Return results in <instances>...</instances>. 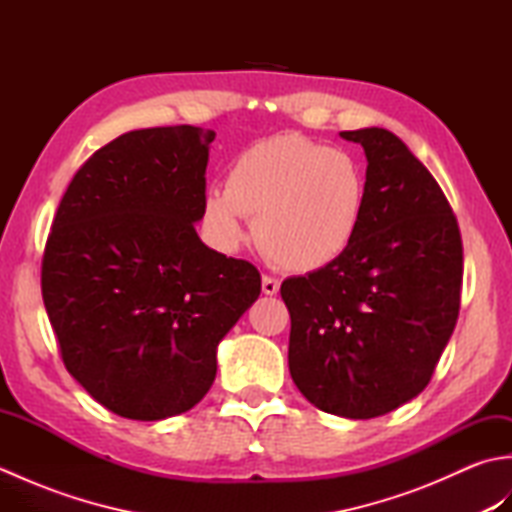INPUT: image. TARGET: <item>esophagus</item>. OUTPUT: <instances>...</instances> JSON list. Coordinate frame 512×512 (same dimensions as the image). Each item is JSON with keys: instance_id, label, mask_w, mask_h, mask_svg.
<instances>
[{"instance_id": "obj_1", "label": "esophagus", "mask_w": 512, "mask_h": 512, "mask_svg": "<svg viewBox=\"0 0 512 512\" xmlns=\"http://www.w3.org/2000/svg\"><path fill=\"white\" fill-rule=\"evenodd\" d=\"M262 290H264V295H277L279 292V281L275 279V277H268V275H264L262 277Z\"/></svg>"}]
</instances>
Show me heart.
Segmentation results:
<instances>
[{
    "instance_id": "b5f03b06",
    "label": "heart",
    "mask_w": 512,
    "mask_h": 512,
    "mask_svg": "<svg viewBox=\"0 0 512 512\" xmlns=\"http://www.w3.org/2000/svg\"><path fill=\"white\" fill-rule=\"evenodd\" d=\"M367 202L365 171L352 154L301 134L246 147L228 167L226 189L204 195V224L224 248L246 239V217L270 262L312 273L350 250Z\"/></svg>"
}]
</instances>
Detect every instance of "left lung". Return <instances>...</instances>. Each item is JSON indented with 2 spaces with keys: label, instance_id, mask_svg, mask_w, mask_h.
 I'll return each mask as SVG.
<instances>
[{
  "label": "left lung",
  "instance_id": "8db88e82",
  "mask_svg": "<svg viewBox=\"0 0 512 512\" xmlns=\"http://www.w3.org/2000/svg\"><path fill=\"white\" fill-rule=\"evenodd\" d=\"M367 158L363 224L330 266L281 284L288 367L314 407L367 420L429 385L460 312L462 237L429 169L383 127L341 132Z\"/></svg>",
  "mask_w": 512,
  "mask_h": 512
}]
</instances>
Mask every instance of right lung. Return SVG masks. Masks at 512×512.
<instances>
[{"label":"right lung","instance_id":"add662e5","mask_svg":"<svg viewBox=\"0 0 512 512\" xmlns=\"http://www.w3.org/2000/svg\"><path fill=\"white\" fill-rule=\"evenodd\" d=\"M211 129H136L76 171L54 215L41 292L65 369L129 420L206 396L217 345L262 292L259 270L195 233Z\"/></svg>","mask_w":512,"mask_h":512}]
</instances>
